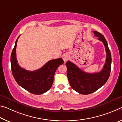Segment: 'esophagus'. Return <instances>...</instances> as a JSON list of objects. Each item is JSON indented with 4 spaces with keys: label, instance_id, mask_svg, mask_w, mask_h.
Segmentation results:
<instances>
[{
    "label": "esophagus",
    "instance_id": "1",
    "mask_svg": "<svg viewBox=\"0 0 122 122\" xmlns=\"http://www.w3.org/2000/svg\"><path fill=\"white\" fill-rule=\"evenodd\" d=\"M63 59L65 61H66L69 59V55L67 53H65L63 55Z\"/></svg>",
    "mask_w": 122,
    "mask_h": 122
}]
</instances>
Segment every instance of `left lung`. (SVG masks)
<instances>
[{
    "label": "left lung",
    "mask_w": 122,
    "mask_h": 122,
    "mask_svg": "<svg viewBox=\"0 0 122 122\" xmlns=\"http://www.w3.org/2000/svg\"><path fill=\"white\" fill-rule=\"evenodd\" d=\"M93 32L95 36L103 43L107 52L106 61L103 69L99 72L86 73L70 61L66 63L70 84L74 90L82 95L90 94L99 89L107 82L110 74L111 55L107 41L101 33L97 31Z\"/></svg>",
    "instance_id": "left-lung-1"
}]
</instances>
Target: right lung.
<instances>
[{"instance_id":"1","label":"right lung","mask_w":122,"mask_h":122,"mask_svg":"<svg viewBox=\"0 0 122 122\" xmlns=\"http://www.w3.org/2000/svg\"><path fill=\"white\" fill-rule=\"evenodd\" d=\"M18 37L11 56V70L14 78L18 84L26 90L35 95H41L49 90L52 86L54 75L59 65L64 61L61 58L51 60L37 70L30 71L22 68L16 58V47Z\"/></svg>"}]
</instances>
